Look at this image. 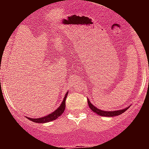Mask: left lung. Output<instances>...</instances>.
<instances>
[{
	"instance_id": "8db88e82",
	"label": "left lung",
	"mask_w": 149,
	"mask_h": 149,
	"mask_svg": "<svg viewBox=\"0 0 149 149\" xmlns=\"http://www.w3.org/2000/svg\"><path fill=\"white\" fill-rule=\"evenodd\" d=\"M87 101H88V105H89V107H90L91 110H93V112H95V113H96L98 114V115L101 116L110 117V116H119V115H120V114L123 113L124 112H125L126 110L128 109V107H127V108H125V109H123V110H116V111H104V110H99V109H98V108H96L94 105L92 104V103H91L90 101H89V99H87Z\"/></svg>"
}]
</instances>
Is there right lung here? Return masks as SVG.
<instances>
[{
  "label": "right lung",
  "mask_w": 149,
  "mask_h": 149,
  "mask_svg": "<svg viewBox=\"0 0 149 149\" xmlns=\"http://www.w3.org/2000/svg\"><path fill=\"white\" fill-rule=\"evenodd\" d=\"M68 93L65 94V98L63 99V102H62L61 105L58 108L56 109L54 113L49 114L48 116H43L42 118H39V119H31V118H27L30 120L33 121V122L36 123H45V122H51V121H53L56 119L60 116H61L63 113V112L65 110V99L67 98V95H68Z\"/></svg>",
  "instance_id": "right-lung-1"
}]
</instances>
